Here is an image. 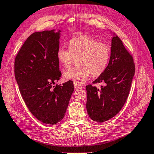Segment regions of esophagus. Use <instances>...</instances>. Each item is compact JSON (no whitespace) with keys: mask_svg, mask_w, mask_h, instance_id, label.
I'll return each instance as SVG.
<instances>
[{"mask_svg":"<svg viewBox=\"0 0 154 154\" xmlns=\"http://www.w3.org/2000/svg\"><path fill=\"white\" fill-rule=\"evenodd\" d=\"M74 87L75 89H79V88H81V87H82V85H80L79 83L74 82Z\"/></svg>","mask_w":154,"mask_h":154,"instance_id":"obj_1","label":"esophagus"}]
</instances>
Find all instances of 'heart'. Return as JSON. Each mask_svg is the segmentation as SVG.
Wrapping results in <instances>:
<instances>
[{
	"mask_svg": "<svg viewBox=\"0 0 154 154\" xmlns=\"http://www.w3.org/2000/svg\"><path fill=\"white\" fill-rule=\"evenodd\" d=\"M69 49L59 47L57 58L63 68L68 69L74 59H78L79 67L73 68L63 73L64 79L81 83L91 74L93 76L101 75L106 69L110 57V48L107 44L87 35L71 38Z\"/></svg>",
	"mask_w": 154,
	"mask_h": 154,
	"instance_id": "b5f03b06",
	"label": "heart"
}]
</instances>
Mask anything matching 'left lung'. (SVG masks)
<instances>
[{
  "mask_svg": "<svg viewBox=\"0 0 154 154\" xmlns=\"http://www.w3.org/2000/svg\"><path fill=\"white\" fill-rule=\"evenodd\" d=\"M135 74L133 57L113 33L108 65L93 83H104L101 89L86 86L87 113L93 121L102 123L112 118L124 105Z\"/></svg>",
  "mask_w": 154,
  "mask_h": 154,
  "instance_id": "8db88e82",
  "label": "left lung"
}]
</instances>
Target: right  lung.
<instances>
[{
    "label": "right lung",
    "instance_id": "right-lung-1",
    "mask_svg": "<svg viewBox=\"0 0 154 154\" xmlns=\"http://www.w3.org/2000/svg\"><path fill=\"white\" fill-rule=\"evenodd\" d=\"M61 32L32 33L14 61L15 79L26 105L38 120L50 125L63 119L74 91L71 81L53 86L61 76L57 58Z\"/></svg>",
    "mask_w": 154,
    "mask_h": 154
}]
</instances>
